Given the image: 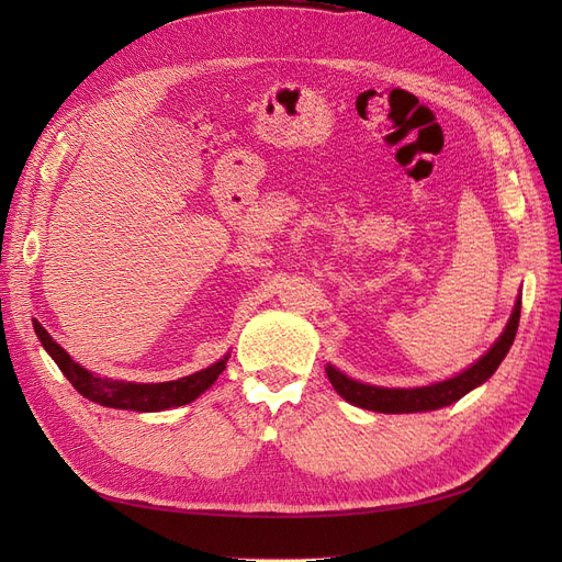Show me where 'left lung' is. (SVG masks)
Returning a JSON list of instances; mask_svg holds the SVG:
<instances>
[{
    "mask_svg": "<svg viewBox=\"0 0 562 562\" xmlns=\"http://www.w3.org/2000/svg\"><path fill=\"white\" fill-rule=\"evenodd\" d=\"M518 321H520V295L516 297L514 312H512V316H508L506 328L497 337V342L492 345L473 366H469L462 372H457L454 378H448L443 382H434L427 386H413V389L375 386V384H366V382L347 378L345 372L337 370L333 363L326 366L328 380L335 386L337 394L342 396L347 403H351L356 407H366V411H372V413L403 415V413L438 411V407L452 405L454 401L467 396L469 391L481 386L483 382H487L492 375H495V370L499 368L504 356L514 345Z\"/></svg>",
    "mask_w": 562,
    "mask_h": 562,
    "instance_id": "8db88e82",
    "label": "left lung"
}]
</instances>
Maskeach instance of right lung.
I'll return each instance as SVG.
<instances>
[{
	"mask_svg": "<svg viewBox=\"0 0 562 562\" xmlns=\"http://www.w3.org/2000/svg\"><path fill=\"white\" fill-rule=\"evenodd\" d=\"M35 333L46 353L56 361V366L63 370V375L70 380V384L83 398L105 407H116V411L159 413V411H168V407H180L184 403H192L217 380V375L225 370L229 361V353H225L223 359L215 361L213 366L194 372V375H187L171 382H155V384L124 382V380L100 378L95 372L72 361V356L42 328L40 321H35Z\"/></svg>",
	"mask_w": 562,
	"mask_h": 562,
	"instance_id": "right-lung-1",
	"label": "right lung"
}]
</instances>
